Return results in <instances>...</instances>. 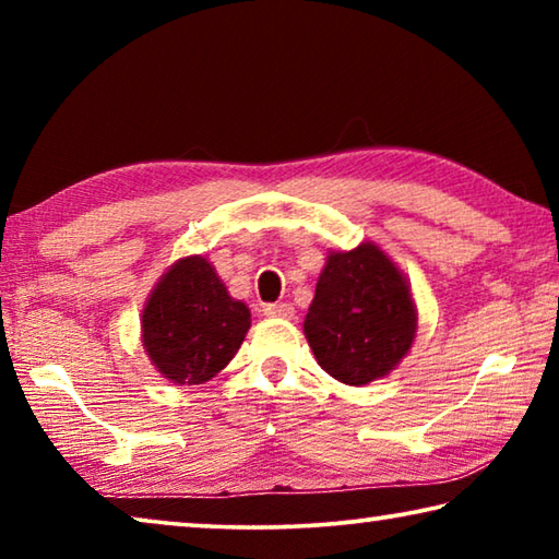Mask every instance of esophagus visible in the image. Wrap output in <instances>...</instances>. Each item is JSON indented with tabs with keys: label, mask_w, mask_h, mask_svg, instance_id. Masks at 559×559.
<instances>
[{
	"label": "esophagus",
	"mask_w": 559,
	"mask_h": 559,
	"mask_svg": "<svg viewBox=\"0 0 559 559\" xmlns=\"http://www.w3.org/2000/svg\"><path fill=\"white\" fill-rule=\"evenodd\" d=\"M293 313H296V308H293L290 302H271V306L263 308V316H269V318L288 320V318H293Z\"/></svg>",
	"instance_id": "1"
}]
</instances>
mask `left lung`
I'll use <instances>...</instances> for the list:
<instances>
[{
  "label": "left lung",
  "instance_id": "1",
  "mask_svg": "<svg viewBox=\"0 0 559 559\" xmlns=\"http://www.w3.org/2000/svg\"><path fill=\"white\" fill-rule=\"evenodd\" d=\"M416 323L409 281L380 246L328 251L302 333L330 377L349 386L382 380L412 349Z\"/></svg>",
  "mask_w": 559,
  "mask_h": 559
}]
</instances>
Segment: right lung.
I'll return each mask as SVG.
<instances>
[{
    "mask_svg": "<svg viewBox=\"0 0 559 559\" xmlns=\"http://www.w3.org/2000/svg\"><path fill=\"white\" fill-rule=\"evenodd\" d=\"M251 310L229 296L210 259L192 253L169 266L145 300L140 340L165 380L204 384L239 353Z\"/></svg>",
    "mask_w": 559,
    "mask_h": 559,
    "instance_id": "right-lung-1",
    "label": "right lung"
}]
</instances>
